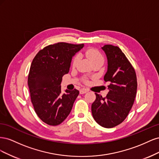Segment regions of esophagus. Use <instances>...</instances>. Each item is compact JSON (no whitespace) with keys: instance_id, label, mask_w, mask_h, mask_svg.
<instances>
[{"instance_id":"obj_1","label":"esophagus","mask_w":159,"mask_h":159,"mask_svg":"<svg viewBox=\"0 0 159 159\" xmlns=\"http://www.w3.org/2000/svg\"><path fill=\"white\" fill-rule=\"evenodd\" d=\"M87 92H88V90L85 89H81L80 91V94H84V93H87Z\"/></svg>"}]
</instances>
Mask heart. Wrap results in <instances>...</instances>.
Returning <instances> with one entry per match:
<instances>
[{
    "label": "heart",
    "mask_w": 159,
    "mask_h": 159,
    "mask_svg": "<svg viewBox=\"0 0 159 159\" xmlns=\"http://www.w3.org/2000/svg\"><path fill=\"white\" fill-rule=\"evenodd\" d=\"M85 56L88 57L89 60L91 61V64L94 63V62H97V61H103V57L102 55L100 54V53L95 49H89L85 53ZM79 60V56H75L74 57L73 62H72V65L74 66L76 65V64L78 63V61Z\"/></svg>",
    "instance_id": "1"
}]
</instances>
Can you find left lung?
Instances as JSON below:
<instances>
[{
	"mask_svg": "<svg viewBox=\"0 0 159 159\" xmlns=\"http://www.w3.org/2000/svg\"><path fill=\"white\" fill-rule=\"evenodd\" d=\"M107 60L104 81H108L109 92L105 98L98 93L91 105L95 121L105 128L121 123L132 108L137 89L135 71L125 55L117 46L102 47Z\"/></svg>",
	"mask_w": 159,
	"mask_h": 159,
	"instance_id": "8db88e82",
	"label": "left lung"
}]
</instances>
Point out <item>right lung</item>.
<instances>
[{
  "label": "right lung",
  "mask_w": 159,
  "mask_h": 159,
  "mask_svg": "<svg viewBox=\"0 0 159 159\" xmlns=\"http://www.w3.org/2000/svg\"><path fill=\"white\" fill-rule=\"evenodd\" d=\"M84 46L65 42L48 46L32 62L28 78L31 101L38 116L49 125L64 121L79 95L75 89L62 93L61 83L70 71L73 57Z\"/></svg>",
  "instance_id": "obj_1"
}]
</instances>
